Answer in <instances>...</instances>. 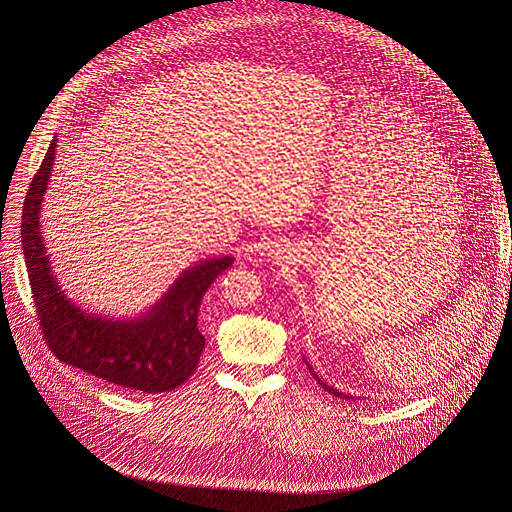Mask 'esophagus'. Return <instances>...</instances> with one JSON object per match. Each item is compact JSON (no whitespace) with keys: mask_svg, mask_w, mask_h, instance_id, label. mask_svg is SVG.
I'll return each instance as SVG.
<instances>
[{"mask_svg":"<svg viewBox=\"0 0 512 512\" xmlns=\"http://www.w3.org/2000/svg\"><path fill=\"white\" fill-rule=\"evenodd\" d=\"M267 257H269V261H273V263H277V265H279V263L285 259V249H283L281 245H275V247H271V249H269Z\"/></svg>","mask_w":512,"mask_h":512,"instance_id":"34e87169","label":"esophagus"}]
</instances>
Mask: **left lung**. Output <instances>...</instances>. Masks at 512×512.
Listing matches in <instances>:
<instances>
[{
    "label": "left lung",
    "instance_id": "obj_1",
    "mask_svg": "<svg viewBox=\"0 0 512 512\" xmlns=\"http://www.w3.org/2000/svg\"><path fill=\"white\" fill-rule=\"evenodd\" d=\"M306 367H308V371H310V375H312V377H314V379H316V381H318V385H320V387H322V389H324V391H328V393H330V395H334V397H340V399H346V401H356V399H358V397H356V395H350V393H342V391H338V389H336V387H330V385H328V383H324V381H322V379H320V377H318V373H316V371H314V369H312V367H310V362H308V360H306Z\"/></svg>",
    "mask_w": 512,
    "mask_h": 512
}]
</instances>
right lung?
Returning <instances> with one entry per match:
<instances>
[{
	"instance_id": "right-lung-1",
	"label": "right lung",
	"mask_w": 512,
	"mask_h": 512,
	"mask_svg": "<svg viewBox=\"0 0 512 512\" xmlns=\"http://www.w3.org/2000/svg\"><path fill=\"white\" fill-rule=\"evenodd\" d=\"M56 143L58 135L30 184L22 216V251L44 338L62 362L125 391H172L198 369L204 348L198 310L210 283L233 265L235 257L223 255L190 265L139 316L113 318L83 310L60 287L42 237L40 214Z\"/></svg>"
}]
</instances>
